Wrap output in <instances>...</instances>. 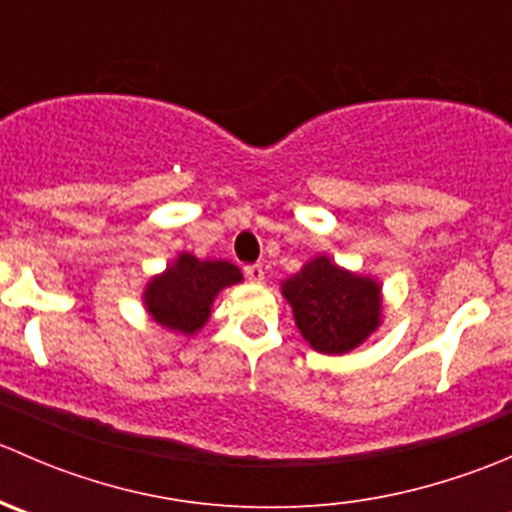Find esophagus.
Wrapping results in <instances>:
<instances>
[{
  "instance_id": "esophagus-1",
  "label": "esophagus",
  "mask_w": 512,
  "mask_h": 512,
  "mask_svg": "<svg viewBox=\"0 0 512 512\" xmlns=\"http://www.w3.org/2000/svg\"><path fill=\"white\" fill-rule=\"evenodd\" d=\"M242 272H245V277L250 282L265 280V270H262V265H245V267H242Z\"/></svg>"
}]
</instances>
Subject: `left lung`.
<instances>
[{
	"instance_id": "8db88e82",
	"label": "left lung",
	"mask_w": 512,
	"mask_h": 512,
	"mask_svg": "<svg viewBox=\"0 0 512 512\" xmlns=\"http://www.w3.org/2000/svg\"><path fill=\"white\" fill-rule=\"evenodd\" d=\"M282 294L302 337L322 354L352 352L381 324L379 282L334 265L327 255L282 282Z\"/></svg>"
}]
</instances>
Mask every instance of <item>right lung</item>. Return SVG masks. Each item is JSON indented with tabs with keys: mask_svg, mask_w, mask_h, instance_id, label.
<instances>
[{
	"mask_svg": "<svg viewBox=\"0 0 512 512\" xmlns=\"http://www.w3.org/2000/svg\"><path fill=\"white\" fill-rule=\"evenodd\" d=\"M237 282H242V272L232 262L198 260L190 252H180L163 275L148 282L143 302L160 327L195 334L210 319V307L220 289Z\"/></svg>",
	"mask_w": 512,
	"mask_h": 512,
	"instance_id": "add662e5",
	"label": "right lung"
}]
</instances>
